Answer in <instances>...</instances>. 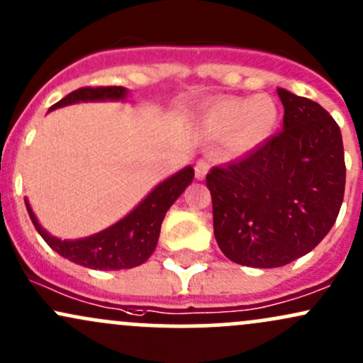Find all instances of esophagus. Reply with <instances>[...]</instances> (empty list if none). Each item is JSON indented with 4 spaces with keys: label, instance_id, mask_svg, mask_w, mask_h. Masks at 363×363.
<instances>
[{
    "label": "esophagus",
    "instance_id": "34e87169",
    "mask_svg": "<svg viewBox=\"0 0 363 363\" xmlns=\"http://www.w3.org/2000/svg\"><path fill=\"white\" fill-rule=\"evenodd\" d=\"M208 169H210L208 160H205V158H200V160L194 163V175H196V179H200V181H203V179H205L206 172H208Z\"/></svg>",
    "mask_w": 363,
    "mask_h": 363
}]
</instances>
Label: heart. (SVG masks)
I'll return each instance as SVG.
<instances>
[{"instance_id":"1","label":"heart","mask_w":363,"mask_h":363,"mask_svg":"<svg viewBox=\"0 0 363 363\" xmlns=\"http://www.w3.org/2000/svg\"><path fill=\"white\" fill-rule=\"evenodd\" d=\"M279 123V105L269 94L227 98L215 103L206 115V129L215 136L230 133L236 150L248 151L272 136Z\"/></svg>"}]
</instances>
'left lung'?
<instances>
[{
  "label": "left lung",
  "instance_id": "1",
  "mask_svg": "<svg viewBox=\"0 0 363 363\" xmlns=\"http://www.w3.org/2000/svg\"><path fill=\"white\" fill-rule=\"evenodd\" d=\"M282 130L246 157L206 174L213 234L229 260L288 265L328 236L345 196V150L336 121L312 99L277 89Z\"/></svg>",
  "mask_w": 363,
  "mask_h": 363
}]
</instances>
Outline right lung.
Masks as SVG:
<instances>
[{
	"instance_id": "1",
	"label": "right lung",
	"mask_w": 363,
	"mask_h": 363,
	"mask_svg": "<svg viewBox=\"0 0 363 363\" xmlns=\"http://www.w3.org/2000/svg\"><path fill=\"white\" fill-rule=\"evenodd\" d=\"M125 96V87L121 86H96V87H79L72 91L65 98L55 103L50 110L70 105L77 101H98V99H122ZM194 170L186 167L160 186H157L148 196L145 198L136 208L125 218L108 227L106 230L84 238L77 241H62L58 238L50 236L30 210L29 203H26L30 220L41 238L63 258L87 269L94 270H121L133 269L145 264L150 255L155 252L160 236V227L165 218L167 210L172 206L188 186L193 182Z\"/></svg>"
}]
</instances>
